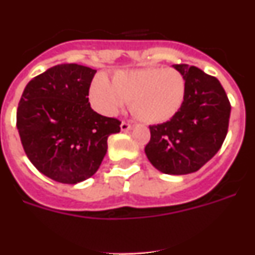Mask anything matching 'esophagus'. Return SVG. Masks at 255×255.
Masks as SVG:
<instances>
[{"mask_svg":"<svg viewBox=\"0 0 255 255\" xmlns=\"http://www.w3.org/2000/svg\"><path fill=\"white\" fill-rule=\"evenodd\" d=\"M131 123H126V121H123V123H121V131H129V130H131Z\"/></svg>","mask_w":255,"mask_h":255,"instance_id":"esophagus-1","label":"esophagus"}]
</instances>
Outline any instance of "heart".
<instances>
[{"label":"heart","instance_id":"b5f03b06","mask_svg":"<svg viewBox=\"0 0 255 255\" xmlns=\"http://www.w3.org/2000/svg\"><path fill=\"white\" fill-rule=\"evenodd\" d=\"M185 79L175 69H140L119 71L110 83L97 76L91 98L106 115H115L131 101V112L145 124H161L172 119L184 102Z\"/></svg>","mask_w":255,"mask_h":255}]
</instances>
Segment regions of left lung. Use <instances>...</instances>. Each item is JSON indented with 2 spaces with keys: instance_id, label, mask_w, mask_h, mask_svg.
<instances>
[{
  "instance_id": "obj_1",
  "label": "left lung",
  "mask_w": 255,
  "mask_h": 255,
  "mask_svg": "<svg viewBox=\"0 0 255 255\" xmlns=\"http://www.w3.org/2000/svg\"><path fill=\"white\" fill-rule=\"evenodd\" d=\"M185 79V97L177 114L149 126L145 154L167 175L195 172L220 150L229 129L230 106L218 79L189 65H173Z\"/></svg>"
}]
</instances>
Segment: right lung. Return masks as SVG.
Listing matches in <instances>:
<instances>
[{
  "instance_id": "add662e5",
  "label": "right lung",
  "mask_w": 255,
  "mask_h": 255,
  "mask_svg": "<svg viewBox=\"0 0 255 255\" xmlns=\"http://www.w3.org/2000/svg\"><path fill=\"white\" fill-rule=\"evenodd\" d=\"M97 70L78 64L53 66L22 92L16 126L22 148L39 172L75 185L100 168L107 139L120 121L93 111L89 87Z\"/></svg>"
}]
</instances>
